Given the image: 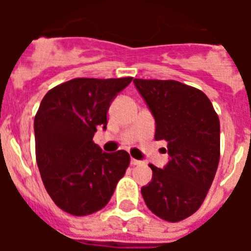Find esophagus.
Wrapping results in <instances>:
<instances>
[{
	"label": "esophagus",
	"mask_w": 251,
	"mask_h": 251,
	"mask_svg": "<svg viewBox=\"0 0 251 251\" xmlns=\"http://www.w3.org/2000/svg\"><path fill=\"white\" fill-rule=\"evenodd\" d=\"M141 163V161H138V159H134V158H130V165L132 166H137Z\"/></svg>",
	"instance_id": "1"
}]
</instances>
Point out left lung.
Wrapping results in <instances>:
<instances>
[{
	"label": "left lung",
	"mask_w": 251,
	"mask_h": 251,
	"mask_svg": "<svg viewBox=\"0 0 251 251\" xmlns=\"http://www.w3.org/2000/svg\"><path fill=\"white\" fill-rule=\"evenodd\" d=\"M156 121L154 139L167 141L170 161L150 165L151 182L142 196L151 211L171 223L191 216L202 205L220 159V122L201 90L176 80L134 79Z\"/></svg>",
	"instance_id": "obj_1"
}]
</instances>
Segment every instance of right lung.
<instances>
[{
  "label": "right lung",
  "mask_w": 251,
  "mask_h": 251,
  "mask_svg": "<svg viewBox=\"0 0 251 251\" xmlns=\"http://www.w3.org/2000/svg\"><path fill=\"white\" fill-rule=\"evenodd\" d=\"M133 77H76L46 93L34 122L36 161L46 191L61 210L99 211L129 165L126 151L106 153L93 142L106 113Z\"/></svg>",
  "instance_id": "1"
}]
</instances>
